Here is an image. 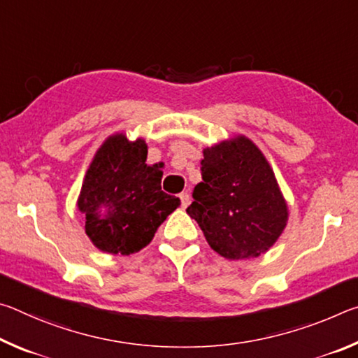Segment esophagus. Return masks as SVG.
I'll return each mask as SVG.
<instances>
[{
  "mask_svg": "<svg viewBox=\"0 0 358 358\" xmlns=\"http://www.w3.org/2000/svg\"><path fill=\"white\" fill-rule=\"evenodd\" d=\"M180 201H181V207L186 208L189 205V194L187 192H181L180 194Z\"/></svg>",
  "mask_w": 358,
  "mask_h": 358,
  "instance_id": "obj_1",
  "label": "esophagus"
}]
</instances>
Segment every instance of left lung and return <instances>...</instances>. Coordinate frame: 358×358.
Returning <instances> with one entry per match:
<instances>
[{
  "label": "left lung",
  "instance_id": "obj_1",
  "mask_svg": "<svg viewBox=\"0 0 358 358\" xmlns=\"http://www.w3.org/2000/svg\"><path fill=\"white\" fill-rule=\"evenodd\" d=\"M202 181L186 213L210 248L229 260L259 257L286 229L287 202L273 169L251 138L235 136L203 148Z\"/></svg>",
  "mask_w": 358,
  "mask_h": 358
}]
</instances>
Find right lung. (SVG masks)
I'll list each match as a JSON object with an SVG mask.
<instances>
[{"instance_id": "add662e5", "label": "right lung", "mask_w": 358, "mask_h": 358, "mask_svg": "<svg viewBox=\"0 0 358 358\" xmlns=\"http://www.w3.org/2000/svg\"><path fill=\"white\" fill-rule=\"evenodd\" d=\"M143 138L117 132L102 142L85 173L77 207L85 232L102 252L129 256L153 240L180 199L161 191V164H147Z\"/></svg>"}]
</instances>
